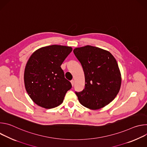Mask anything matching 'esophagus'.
<instances>
[{"instance_id":"esophagus-1","label":"esophagus","mask_w":147,"mask_h":147,"mask_svg":"<svg viewBox=\"0 0 147 147\" xmlns=\"http://www.w3.org/2000/svg\"><path fill=\"white\" fill-rule=\"evenodd\" d=\"M71 85L73 86H74V80H71Z\"/></svg>"}]
</instances>
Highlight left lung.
<instances>
[{
  "label": "left lung",
  "instance_id": "left-lung-1",
  "mask_svg": "<svg viewBox=\"0 0 147 147\" xmlns=\"http://www.w3.org/2000/svg\"><path fill=\"white\" fill-rule=\"evenodd\" d=\"M73 52L85 75V88L76 92L79 102L94 110L105 107L120 88L121 74L115 58L109 52L90 45L77 48Z\"/></svg>",
  "mask_w": 147,
  "mask_h": 147
}]
</instances>
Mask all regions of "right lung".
I'll list each match as a JSON object with an SVG mask.
<instances>
[{
    "instance_id": "1",
    "label": "right lung",
    "mask_w": 147,
    "mask_h": 147,
    "mask_svg": "<svg viewBox=\"0 0 147 147\" xmlns=\"http://www.w3.org/2000/svg\"><path fill=\"white\" fill-rule=\"evenodd\" d=\"M71 51V47L53 45L38 49L28 59L24 71L25 87L38 106L51 109L60 105L71 88L60 67Z\"/></svg>"
}]
</instances>
